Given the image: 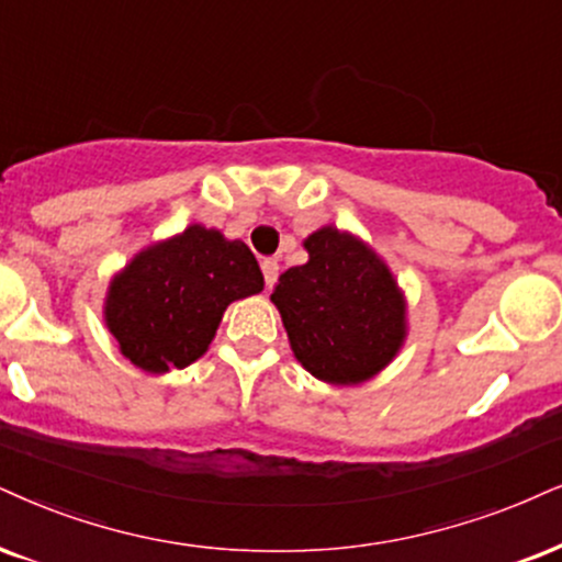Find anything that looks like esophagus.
Here are the masks:
<instances>
[{"label":"esophagus","mask_w":562,"mask_h":562,"mask_svg":"<svg viewBox=\"0 0 562 562\" xmlns=\"http://www.w3.org/2000/svg\"><path fill=\"white\" fill-rule=\"evenodd\" d=\"M260 268H262V279H266V286H273V283L279 281V260L266 258L260 262Z\"/></svg>","instance_id":"esophagus-1"}]
</instances>
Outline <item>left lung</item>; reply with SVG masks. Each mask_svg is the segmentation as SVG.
I'll use <instances>...</instances> for the list:
<instances>
[{"mask_svg":"<svg viewBox=\"0 0 562 562\" xmlns=\"http://www.w3.org/2000/svg\"><path fill=\"white\" fill-rule=\"evenodd\" d=\"M310 260L289 268L273 300L294 357L330 385L375 378L406 338V302L383 260L334 226L304 239Z\"/></svg>","mask_w":562,"mask_h":562,"instance_id":"8db88e82","label":"left lung"}]
</instances>
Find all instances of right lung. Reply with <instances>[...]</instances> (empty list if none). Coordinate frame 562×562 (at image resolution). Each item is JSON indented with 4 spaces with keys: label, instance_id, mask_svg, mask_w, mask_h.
Segmentation results:
<instances>
[{
    "label": "right lung",
    "instance_id": "right-lung-1",
    "mask_svg": "<svg viewBox=\"0 0 562 562\" xmlns=\"http://www.w3.org/2000/svg\"><path fill=\"white\" fill-rule=\"evenodd\" d=\"M258 292L262 273L245 241L192 224L114 276L103 317L122 355L161 375L203 357L228 304Z\"/></svg>",
    "mask_w": 562,
    "mask_h": 562
}]
</instances>
